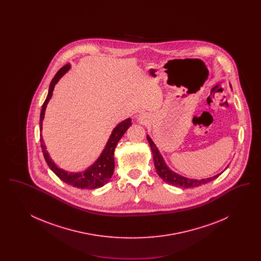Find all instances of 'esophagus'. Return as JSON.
Returning a JSON list of instances; mask_svg holds the SVG:
<instances>
[{
    "mask_svg": "<svg viewBox=\"0 0 261 261\" xmlns=\"http://www.w3.org/2000/svg\"><path fill=\"white\" fill-rule=\"evenodd\" d=\"M138 120L139 122L141 123H146L147 122V116L145 113H141L139 116H138Z\"/></svg>",
    "mask_w": 261,
    "mask_h": 261,
    "instance_id": "obj_1",
    "label": "esophagus"
}]
</instances>
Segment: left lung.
Wrapping results in <instances>:
<instances>
[{
  "mask_svg": "<svg viewBox=\"0 0 261 261\" xmlns=\"http://www.w3.org/2000/svg\"><path fill=\"white\" fill-rule=\"evenodd\" d=\"M147 139L149 141L150 149L152 151V155H153V162H154V167L158 174L160 175V177L162 180L170 185L173 186L180 187V188H195V187H199L202 184L208 183L212 180L216 179L220 174H217L211 178H206V179H200V180H195V179H189L186 177H183L179 174L175 173L173 171H171L169 169V167L165 164V162L163 161V158L160 152L159 149L156 148V146L154 145V143L152 142V140L147 136Z\"/></svg>",
  "mask_w": 261,
  "mask_h": 261,
  "instance_id": "left-lung-1",
  "label": "left lung"
}]
</instances>
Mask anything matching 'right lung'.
Returning a JSON list of instances; mask_svg holds the SVG:
<instances>
[{
  "label": "right lung",
  "mask_w": 261,
  "mask_h": 261,
  "mask_svg": "<svg viewBox=\"0 0 261 261\" xmlns=\"http://www.w3.org/2000/svg\"><path fill=\"white\" fill-rule=\"evenodd\" d=\"M69 68H70L69 63L62 66V68L57 72V74L55 75V77L53 78V80L50 82L49 93H48L47 99L42 106V111L40 114V131L41 132H42L43 119L45 116V111H46L49 100L53 96V91H54L55 85L59 82V80L61 79L62 75L68 71ZM131 125L132 123H131L130 118L125 119L124 121H122L117 125L113 129L112 135L110 137V139L105 147V149L102 150V152L99 155V159L97 160V162H95L93 165H91L90 167H88L87 169L83 172L73 173V172L64 171L61 168H59L51 161L48 151L46 150V146L43 141L42 134L40 135L41 148L43 150V154H44L46 162L48 163L51 171L64 183L76 187V188H79V189H88V190L97 189V188L102 187L105 184H107L110 181V179L112 178V175H113V170H114V158H113L114 149H115L117 143L119 142V140L124 135L126 130Z\"/></svg>",
  "instance_id": "add662e5"
}]
</instances>
